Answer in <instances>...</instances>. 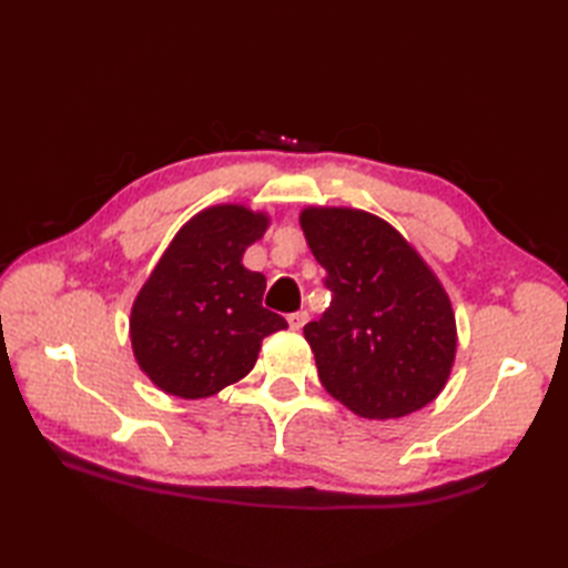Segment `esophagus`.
<instances>
[{
	"instance_id": "obj_1",
	"label": "esophagus",
	"mask_w": 568,
	"mask_h": 568,
	"mask_svg": "<svg viewBox=\"0 0 568 568\" xmlns=\"http://www.w3.org/2000/svg\"><path fill=\"white\" fill-rule=\"evenodd\" d=\"M287 324H291V329H295V332H300L307 324V312L305 310H300V312H293L291 317H287Z\"/></svg>"
}]
</instances>
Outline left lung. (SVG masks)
<instances>
[{
	"label": "left lung",
	"mask_w": 568,
	"mask_h": 568,
	"mask_svg": "<svg viewBox=\"0 0 568 568\" xmlns=\"http://www.w3.org/2000/svg\"><path fill=\"white\" fill-rule=\"evenodd\" d=\"M300 226L332 291L324 315L305 324L324 388L368 419L432 403L456 354L454 310L437 275L376 214L307 207Z\"/></svg>",
	"instance_id": "1"
}]
</instances>
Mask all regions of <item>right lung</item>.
<instances>
[{
  "mask_svg": "<svg viewBox=\"0 0 568 568\" xmlns=\"http://www.w3.org/2000/svg\"><path fill=\"white\" fill-rule=\"evenodd\" d=\"M268 214L216 204L180 229L134 300L131 346L141 371L168 395L197 400L241 381L261 342L287 327L263 307L265 275L241 265Z\"/></svg>",
  "mask_w": 568,
  "mask_h": 568,
  "instance_id": "obj_1",
  "label": "right lung"
}]
</instances>
